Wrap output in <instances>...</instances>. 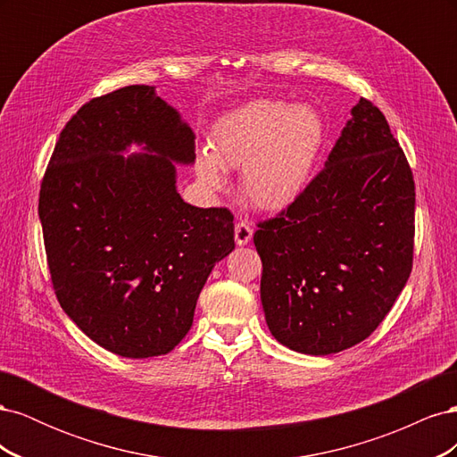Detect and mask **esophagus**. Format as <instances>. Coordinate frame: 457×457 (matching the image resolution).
Returning a JSON list of instances; mask_svg holds the SVG:
<instances>
[{"label": "esophagus", "mask_w": 457, "mask_h": 457, "mask_svg": "<svg viewBox=\"0 0 457 457\" xmlns=\"http://www.w3.org/2000/svg\"><path fill=\"white\" fill-rule=\"evenodd\" d=\"M252 237H253V230L250 223H245V220H240V223H237V227H234V240H237L238 245H247L252 242Z\"/></svg>", "instance_id": "esophagus-1"}]
</instances>
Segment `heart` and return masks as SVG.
<instances>
[{
	"instance_id": "1",
	"label": "heart",
	"mask_w": 457,
	"mask_h": 457,
	"mask_svg": "<svg viewBox=\"0 0 457 457\" xmlns=\"http://www.w3.org/2000/svg\"><path fill=\"white\" fill-rule=\"evenodd\" d=\"M324 137V121L311 106L255 101L217 123L212 154L200 152L196 175L210 188H223V170H242L244 198L261 212H282L311 185Z\"/></svg>"
}]
</instances>
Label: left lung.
<instances>
[{
  "label": "left lung",
  "mask_w": 457,
  "mask_h": 457,
  "mask_svg": "<svg viewBox=\"0 0 457 457\" xmlns=\"http://www.w3.org/2000/svg\"><path fill=\"white\" fill-rule=\"evenodd\" d=\"M413 210L404 152L381 110L361 99L324 170L253 237L274 339L312 356L364 341L408 282Z\"/></svg>",
  "instance_id": "left-lung-1"
}]
</instances>
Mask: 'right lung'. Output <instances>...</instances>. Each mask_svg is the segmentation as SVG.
I'll return each instance as SVG.
<instances>
[{
	"label": "right lung",
	"mask_w": 457,
	"mask_h": 457,
	"mask_svg": "<svg viewBox=\"0 0 457 457\" xmlns=\"http://www.w3.org/2000/svg\"><path fill=\"white\" fill-rule=\"evenodd\" d=\"M195 139L154 86H129L81 106L54 145L37 210L53 287L68 318L114 354L173 351L215 262L234 250L230 212L177 192ZM133 144L142 152L126 157Z\"/></svg>",
	"instance_id": "add662e5"
}]
</instances>
